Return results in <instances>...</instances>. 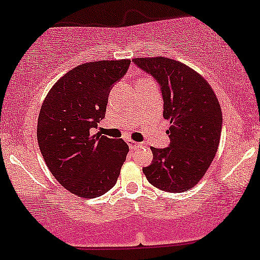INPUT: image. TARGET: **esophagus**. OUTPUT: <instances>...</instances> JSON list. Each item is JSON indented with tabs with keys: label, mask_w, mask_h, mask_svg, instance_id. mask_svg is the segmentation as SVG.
Returning a JSON list of instances; mask_svg holds the SVG:
<instances>
[{
	"label": "esophagus",
	"mask_w": 260,
	"mask_h": 260,
	"mask_svg": "<svg viewBox=\"0 0 260 260\" xmlns=\"http://www.w3.org/2000/svg\"><path fill=\"white\" fill-rule=\"evenodd\" d=\"M128 144H129L131 149H136V148H139V146H142V144L137 143V142H133V140H129V142H128Z\"/></svg>",
	"instance_id": "obj_1"
}]
</instances>
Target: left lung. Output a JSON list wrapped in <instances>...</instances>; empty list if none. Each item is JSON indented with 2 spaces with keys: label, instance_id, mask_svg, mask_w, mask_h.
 I'll return each mask as SVG.
<instances>
[{
  "label": "left lung",
  "instance_id": "obj_1",
  "mask_svg": "<svg viewBox=\"0 0 260 260\" xmlns=\"http://www.w3.org/2000/svg\"><path fill=\"white\" fill-rule=\"evenodd\" d=\"M133 62L160 84L164 117L171 123L170 146L151 148L154 158L144 174L162 191L190 190L205 176L219 145V102L207 81L183 62L161 55Z\"/></svg>",
  "mask_w": 260,
  "mask_h": 260
}]
</instances>
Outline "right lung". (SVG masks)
<instances>
[{
  "label": "right lung",
  "mask_w": 260,
  "mask_h": 260,
  "mask_svg": "<svg viewBox=\"0 0 260 260\" xmlns=\"http://www.w3.org/2000/svg\"><path fill=\"white\" fill-rule=\"evenodd\" d=\"M131 60L84 62L52 87L41 106L37 142L46 165L61 186L94 199L116 184L129 151L122 139L89 133L105 117L109 93Z\"/></svg>",
  "instance_id": "right-lung-1"
}]
</instances>
